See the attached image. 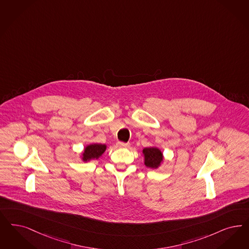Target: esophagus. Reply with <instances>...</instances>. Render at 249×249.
<instances>
[{"label":"esophagus","mask_w":249,"mask_h":249,"mask_svg":"<svg viewBox=\"0 0 249 249\" xmlns=\"http://www.w3.org/2000/svg\"><path fill=\"white\" fill-rule=\"evenodd\" d=\"M117 145L120 147V148H126V147H129V143H128V142H118Z\"/></svg>","instance_id":"1"}]
</instances>
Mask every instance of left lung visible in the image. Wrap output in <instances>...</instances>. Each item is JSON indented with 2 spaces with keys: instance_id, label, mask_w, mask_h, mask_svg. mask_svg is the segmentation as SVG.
I'll return each instance as SVG.
<instances>
[{
  "instance_id": "obj_1",
  "label": "left lung",
  "mask_w": 249,
  "mask_h": 249,
  "mask_svg": "<svg viewBox=\"0 0 249 249\" xmlns=\"http://www.w3.org/2000/svg\"><path fill=\"white\" fill-rule=\"evenodd\" d=\"M145 159L146 166L150 168H156L160 165L161 162L163 161V154L161 151L157 148H145L142 151Z\"/></svg>"
}]
</instances>
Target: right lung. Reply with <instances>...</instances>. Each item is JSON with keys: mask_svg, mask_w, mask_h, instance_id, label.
Here are the masks:
<instances>
[{"mask_svg": "<svg viewBox=\"0 0 249 249\" xmlns=\"http://www.w3.org/2000/svg\"><path fill=\"white\" fill-rule=\"evenodd\" d=\"M106 148L107 146L105 144H98V143H94V144L87 146L83 154V160L89 161L91 159H97L106 151Z\"/></svg>", "mask_w": 249, "mask_h": 249, "instance_id": "1", "label": "right lung"}]
</instances>
